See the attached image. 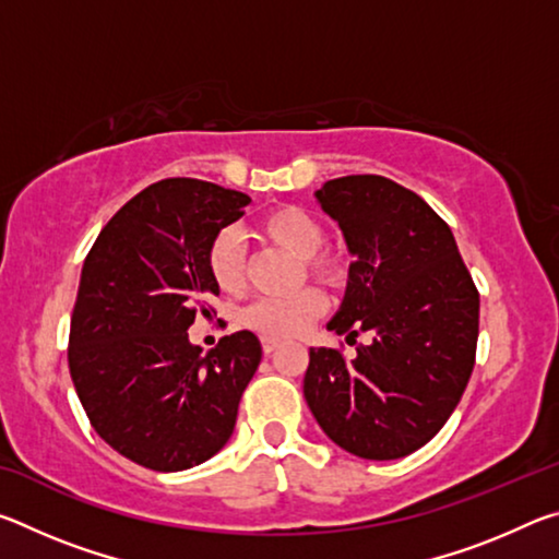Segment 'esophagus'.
<instances>
[{
    "mask_svg": "<svg viewBox=\"0 0 559 559\" xmlns=\"http://www.w3.org/2000/svg\"><path fill=\"white\" fill-rule=\"evenodd\" d=\"M276 349H278V340H269V337H263V355L276 353Z\"/></svg>",
    "mask_w": 559,
    "mask_h": 559,
    "instance_id": "1",
    "label": "esophagus"
}]
</instances>
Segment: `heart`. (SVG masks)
<instances>
[{
    "mask_svg": "<svg viewBox=\"0 0 559 559\" xmlns=\"http://www.w3.org/2000/svg\"><path fill=\"white\" fill-rule=\"evenodd\" d=\"M259 231L269 241L283 246L293 257L302 259L313 276L335 283L343 273L340 261L318 253L325 243V229L313 214L300 206H276L259 219ZM206 271L214 286L224 293H239L246 283L243 251L239 236L234 231H219L206 249ZM325 298L316 288L293 293L286 298H261L246 308L243 325L269 340H290L306 333L313 320L323 316Z\"/></svg>",
    "mask_w": 559,
    "mask_h": 559,
    "instance_id": "b5f03b06",
    "label": "heart"
}]
</instances>
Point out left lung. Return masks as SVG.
<instances>
[{"label": "left lung", "instance_id": "left-lung-1", "mask_svg": "<svg viewBox=\"0 0 559 559\" xmlns=\"http://www.w3.org/2000/svg\"><path fill=\"white\" fill-rule=\"evenodd\" d=\"M316 200L345 236V298L328 330L355 345L310 347L302 394L330 439L370 461L409 456L456 409L476 359L478 290L449 224L380 175L330 179Z\"/></svg>", "mask_w": 559, "mask_h": 559}]
</instances>
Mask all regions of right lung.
Segmentation results:
<instances>
[{
    "label": "right lung",
    "mask_w": 559,
    "mask_h": 559,
    "mask_svg": "<svg viewBox=\"0 0 559 559\" xmlns=\"http://www.w3.org/2000/svg\"><path fill=\"white\" fill-rule=\"evenodd\" d=\"M249 202L202 179H163L103 226L83 261L71 380L98 437L140 466H200L231 439L259 337L239 330L202 353L187 330L219 296L206 249Z\"/></svg>",
    "instance_id": "1"
}]
</instances>
